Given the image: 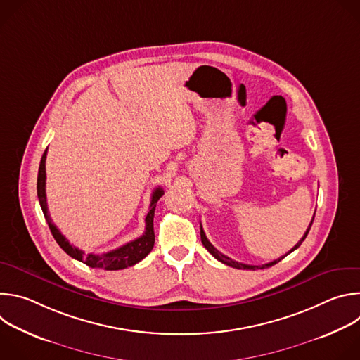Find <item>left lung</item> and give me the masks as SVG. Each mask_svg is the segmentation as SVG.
Returning a JSON list of instances; mask_svg holds the SVG:
<instances>
[{
	"instance_id": "1",
	"label": "left lung",
	"mask_w": 360,
	"mask_h": 360,
	"mask_svg": "<svg viewBox=\"0 0 360 360\" xmlns=\"http://www.w3.org/2000/svg\"><path fill=\"white\" fill-rule=\"evenodd\" d=\"M312 224H314V218H312V221H311V224H309V228L306 229V232H304V235L302 236V239L285 255V256H288L290 252H293L295 249H297L299 246H300V243L304 240V238L307 236V233H309V229H311V226H312ZM200 240H202V243H203V246L208 249V252L214 256L215 259H218L219 262H222V264H225V265H228V266H232V268H236V269H248V271H256V269H265V268H271V266H274V265H276L278 262H281L285 256H281L279 259H275V261H272V262H269V264H265V265H245V264H240V262H236V261H232L231 258H228L226 255H224V253H221L210 240H208V238H207V235H205V232H203V229H202V226H200Z\"/></svg>"
}]
</instances>
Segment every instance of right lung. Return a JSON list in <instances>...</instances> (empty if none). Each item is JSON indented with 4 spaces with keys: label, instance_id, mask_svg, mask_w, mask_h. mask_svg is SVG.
<instances>
[{
    "label": "right lung",
    "instance_id": "right-lung-1",
    "mask_svg": "<svg viewBox=\"0 0 360 360\" xmlns=\"http://www.w3.org/2000/svg\"><path fill=\"white\" fill-rule=\"evenodd\" d=\"M46 149L41 158V162H39L38 179H37V193H38L39 205H41V210L44 212V217L46 219V224L51 229V233H53L54 239L57 240V243L71 256V258L88 265L89 268H99V269H105V271H120V269H125L128 266H134L135 264L142 261L145 256L152 250L153 243H155V233H153V214H155L157 202L164 195V189L161 186H158L152 193L149 211L145 217V232L142 233V236H139L114 250H110L107 253H102V255L85 253L84 250H79L78 248L72 246L68 242V239L60 232V229L53 224V221H51L48 207H46V193H45Z\"/></svg>",
    "mask_w": 360,
    "mask_h": 360
}]
</instances>
